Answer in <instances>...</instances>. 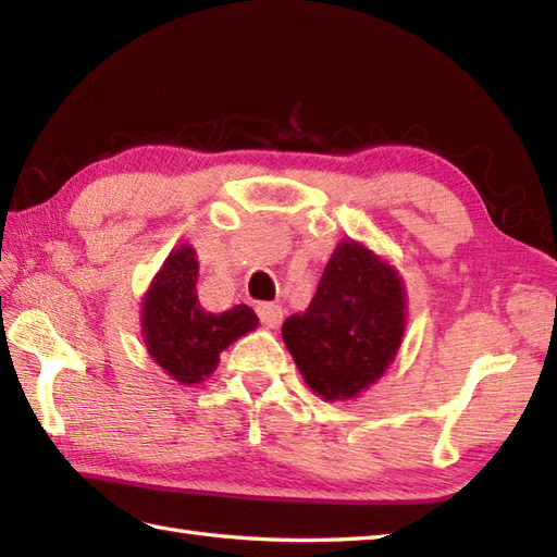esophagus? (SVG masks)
<instances>
[{"label":"esophagus","instance_id":"obj_1","mask_svg":"<svg viewBox=\"0 0 557 557\" xmlns=\"http://www.w3.org/2000/svg\"><path fill=\"white\" fill-rule=\"evenodd\" d=\"M256 313L260 318V323L268 325V327H275V325L282 323V306H277V304H268V301L258 304Z\"/></svg>","mask_w":557,"mask_h":557}]
</instances>
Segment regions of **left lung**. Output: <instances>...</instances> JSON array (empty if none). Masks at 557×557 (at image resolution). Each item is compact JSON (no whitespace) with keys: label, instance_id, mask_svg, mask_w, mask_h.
Instances as JSON below:
<instances>
[{"label":"left lung","instance_id":"left-lung-1","mask_svg":"<svg viewBox=\"0 0 557 557\" xmlns=\"http://www.w3.org/2000/svg\"><path fill=\"white\" fill-rule=\"evenodd\" d=\"M405 333V287L369 248L342 242L304 315L282 325V339L304 381L325 399H349L375 383Z\"/></svg>","mask_w":557,"mask_h":557}]
</instances>
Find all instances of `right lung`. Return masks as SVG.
I'll return each instance as SVG.
<instances>
[{
    "instance_id": "obj_1",
    "label": "right lung",
    "mask_w": 557,
    "mask_h": 557,
    "mask_svg": "<svg viewBox=\"0 0 557 557\" xmlns=\"http://www.w3.org/2000/svg\"><path fill=\"white\" fill-rule=\"evenodd\" d=\"M196 282V251L191 246L176 248L152 280L144 304L150 357L180 383L203 381L215 371L222 349L258 325L256 313L244 304L224 313L200 309Z\"/></svg>"
}]
</instances>
